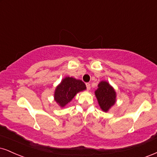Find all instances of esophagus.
I'll list each match as a JSON object with an SVG mask.
<instances>
[{"label": "esophagus", "mask_w": 157, "mask_h": 157, "mask_svg": "<svg viewBox=\"0 0 157 157\" xmlns=\"http://www.w3.org/2000/svg\"><path fill=\"white\" fill-rule=\"evenodd\" d=\"M86 89H87V90H90V88H91L90 84H89V83H86Z\"/></svg>", "instance_id": "1"}]
</instances>
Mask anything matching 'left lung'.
Segmentation results:
<instances>
[{
  "label": "left lung",
  "mask_w": 157,
  "mask_h": 157,
  "mask_svg": "<svg viewBox=\"0 0 157 157\" xmlns=\"http://www.w3.org/2000/svg\"><path fill=\"white\" fill-rule=\"evenodd\" d=\"M95 95L100 108L105 112L108 111L116 102L115 91L106 82H101L98 84V89L95 91Z\"/></svg>",
  "instance_id": "obj_1"
}]
</instances>
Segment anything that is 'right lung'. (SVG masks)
<instances>
[{
	"instance_id": "1",
	"label": "right lung",
	"mask_w": 157,
	"mask_h": 157,
	"mask_svg": "<svg viewBox=\"0 0 157 157\" xmlns=\"http://www.w3.org/2000/svg\"><path fill=\"white\" fill-rule=\"evenodd\" d=\"M84 90H86V85L82 81L66 77L56 88L55 99L59 105L64 107L78 92Z\"/></svg>"
}]
</instances>
